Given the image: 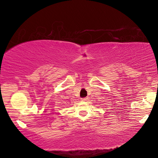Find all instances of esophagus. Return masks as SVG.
<instances>
[{
    "mask_svg": "<svg viewBox=\"0 0 158 158\" xmlns=\"http://www.w3.org/2000/svg\"><path fill=\"white\" fill-rule=\"evenodd\" d=\"M81 100H82V101H86L87 100H88V98H81Z\"/></svg>",
    "mask_w": 158,
    "mask_h": 158,
    "instance_id": "esophagus-1",
    "label": "esophagus"
}]
</instances>
